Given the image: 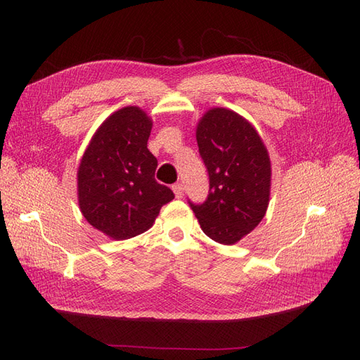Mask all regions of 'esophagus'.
Here are the masks:
<instances>
[{"instance_id":"1","label":"esophagus","mask_w":360,"mask_h":360,"mask_svg":"<svg viewBox=\"0 0 360 360\" xmlns=\"http://www.w3.org/2000/svg\"><path fill=\"white\" fill-rule=\"evenodd\" d=\"M172 191H174V193H176V197L177 198H181L183 197V193H184V188H183V184L181 183H176L172 186Z\"/></svg>"}]
</instances>
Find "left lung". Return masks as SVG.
Returning <instances> with one entry per match:
<instances>
[{
  "label": "left lung",
  "instance_id": "left-lung-1",
  "mask_svg": "<svg viewBox=\"0 0 360 360\" xmlns=\"http://www.w3.org/2000/svg\"><path fill=\"white\" fill-rule=\"evenodd\" d=\"M197 143L209 174V195L204 202H188L212 240L233 245L266 214L271 174L267 150L250 123L225 108L201 118Z\"/></svg>",
  "mask_w": 360,
  "mask_h": 360
}]
</instances>
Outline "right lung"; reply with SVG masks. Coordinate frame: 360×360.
<instances>
[{"instance_id": "obj_1", "label": "right lung", "mask_w": 360, "mask_h": 360, "mask_svg": "<svg viewBox=\"0 0 360 360\" xmlns=\"http://www.w3.org/2000/svg\"><path fill=\"white\" fill-rule=\"evenodd\" d=\"M151 122L127 106L97 129L78 171V197L84 217L117 240L135 237L153 225L174 192L155 179L158 159L147 141Z\"/></svg>"}]
</instances>
